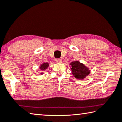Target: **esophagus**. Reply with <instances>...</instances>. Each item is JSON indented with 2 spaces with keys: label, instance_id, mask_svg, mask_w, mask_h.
I'll return each mask as SVG.
<instances>
[{
  "label": "esophagus",
  "instance_id": "34e87169",
  "mask_svg": "<svg viewBox=\"0 0 122 122\" xmlns=\"http://www.w3.org/2000/svg\"><path fill=\"white\" fill-rule=\"evenodd\" d=\"M55 61L57 63H62V60H61L60 59H57L55 60Z\"/></svg>",
  "mask_w": 122,
  "mask_h": 122
}]
</instances>
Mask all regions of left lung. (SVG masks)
Returning a JSON list of instances; mask_svg holds the SVG:
<instances>
[{
	"mask_svg": "<svg viewBox=\"0 0 122 122\" xmlns=\"http://www.w3.org/2000/svg\"><path fill=\"white\" fill-rule=\"evenodd\" d=\"M70 65L73 75L79 80H82L90 73V71L87 67L78 61H73Z\"/></svg>",
	"mask_w": 122,
	"mask_h": 122,
	"instance_id": "obj_1",
	"label": "left lung"
}]
</instances>
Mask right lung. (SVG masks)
I'll return each mask as SVG.
<instances>
[{
    "instance_id": "right-lung-1",
    "label": "right lung",
    "mask_w": 122,
    "mask_h": 122,
    "mask_svg": "<svg viewBox=\"0 0 122 122\" xmlns=\"http://www.w3.org/2000/svg\"><path fill=\"white\" fill-rule=\"evenodd\" d=\"M49 66V63L46 62V63H42V64L41 65V66L40 67V68L41 70L42 71H44L46 70V69H47V67ZM41 74H43V73H41Z\"/></svg>"
}]
</instances>
